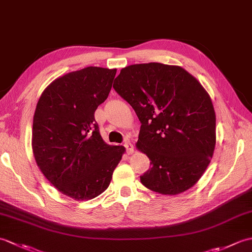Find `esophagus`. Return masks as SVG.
Returning a JSON list of instances; mask_svg holds the SVG:
<instances>
[{
    "label": "esophagus",
    "instance_id": "1",
    "mask_svg": "<svg viewBox=\"0 0 252 252\" xmlns=\"http://www.w3.org/2000/svg\"><path fill=\"white\" fill-rule=\"evenodd\" d=\"M125 147L126 149L127 154H133V152H134V146H133L130 142H126Z\"/></svg>",
    "mask_w": 252,
    "mask_h": 252
}]
</instances>
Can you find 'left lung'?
I'll list each match as a JSON object with an SVG mask.
<instances>
[{"mask_svg": "<svg viewBox=\"0 0 252 252\" xmlns=\"http://www.w3.org/2000/svg\"><path fill=\"white\" fill-rule=\"evenodd\" d=\"M114 89L142 123L136 148L152 164L142 184L162 195L194 186L216 147V112L200 82L180 66L148 63L122 68Z\"/></svg>", "mask_w": 252, "mask_h": 252, "instance_id": "1", "label": "left lung"}]
</instances>
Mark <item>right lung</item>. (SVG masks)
<instances>
[{
    "instance_id": "right-lung-1",
    "label": "right lung",
    "mask_w": 252,
    "mask_h": 252,
    "mask_svg": "<svg viewBox=\"0 0 252 252\" xmlns=\"http://www.w3.org/2000/svg\"><path fill=\"white\" fill-rule=\"evenodd\" d=\"M117 69L87 67L55 79L41 94L32 125L37 167L62 194L90 200L107 189L126 148L106 144L94 112Z\"/></svg>"
}]
</instances>
